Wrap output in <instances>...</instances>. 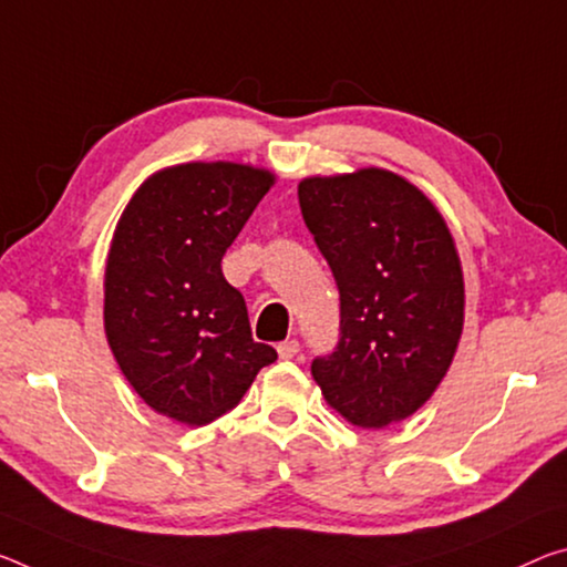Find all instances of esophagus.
<instances>
[{
    "mask_svg": "<svg viewBox=\"0 0 567 567\" xmlns=\"http://www.w3.org/2000/svg\"><path fill=\"white\" fill-rule=\"evenodd\" d=\"M277 353H280L282 361H290V358L300 353V343L298 340H285V343L277 346Z\"/></svg>",
    "mask_w": 567,
    "mask_h": 567,
    "instance_id": "obj_1",
    "label": "esophagus"
}]
</instances>
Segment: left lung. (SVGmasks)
<instances>
[{
    "label": "left lung",
    "instance_id": "left-lung-1",
    "mask_svg": "<svg viewBox=\"0 0 567 567\" xmlns=\"http://www.w3.org/2000/svg\"><path fill=\"white\" fill-rule=\"evenodd\" d=\"M298 199L340 292L338 346L312 361V379L353 426L409 419L442 383L462 338L452 231L416 186L383 168L302 178Z\"/></svg>",
    "mask_w": 567,
    "mask_h": 567
}]
</instances>
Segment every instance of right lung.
Wrapping results in <instances>:
<instances>
[{
  "mask_svg": "<svg viewBox=\"0 0 567 567\" xmlns=\"http://www.w3.org/2000/svg\"><path fill=\"white\" fill-rule=\"evenodd\" d=\"M272 184L269 171L229 161L171 166L141 184L115 227L107 346L138 396L178 424H212L277 361L221 275L224 251Z\"/></svg>",
  "mask_w": 567,
  "mask_h": 567,
  "instance_id": "right-lung-1",
  "label": "right lung"
}]
</instances>
